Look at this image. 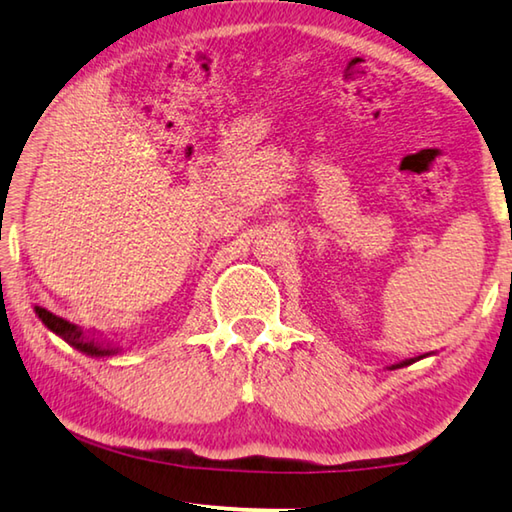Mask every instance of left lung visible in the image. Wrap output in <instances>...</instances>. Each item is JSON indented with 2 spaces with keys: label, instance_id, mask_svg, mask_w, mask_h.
<instances>
[{
  "label": "left lung",
  "instance_id": "obj_1",
  "mask_svg": "<svg viewBox=\"0 0 512 512\" xmlns=\"http://www.w3.org/2000/svg\"><path fill=\"white\" fill-rule=\"evenodd\" d=\"M412 361H414V359H405V361H398V364H393V366H389V368H391V371H393V368H403V366H410V364H412Z\"/></svg>",
  "mask_w": 512,
  "mask_h": 512
}]
</instances>
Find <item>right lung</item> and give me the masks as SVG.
<instances>
[{
    "label": "right lung",
    "instance_id": "right-lung-1",
    "mask_svg": "<svg viewBox=\"0 0 512 512\" xmlns=\"http://www.w3.org/2000/svg\"><path fill=\"white\" fill-rule=\"evenodd\" d=\"M34 311L52 334L64 338L68 345H73L75 350L84 352V355H89V357H112V355H119V352H121V348H116V345L112 341H107V338L102 341V338L96 336V332L86 334L82 327H77V325H73V322L54 316V313H50L47 309H41V306H34Z\"/></svg>",
    "mask_w": 512,
    "mask_h": 512
}]
</instances>
